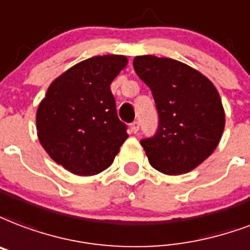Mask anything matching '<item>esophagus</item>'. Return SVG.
Listing matches in <instances>:
<instances>
[{
	"mask_svg": "<svg viewBox=\"0 0 250 250\" xmlns=\"http://www.w3.org/2000/svg\"><path fill=\"white\" fill-rule=\"evenodd\" d=\"M129 131L132 133H136L139 131V122L135 121L131 123V125H129Z\"/></svg>",
	"mask_w": 250,
	"mask_h": 250,
	"instance_id": "obj_1",
	"label": "esophagus"
}]
</instances>
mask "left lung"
<instances>
[{"instance_id":"obj_1","label":"left lung","mask_w":250,"mask_h":250,"mask_svg":"<svg viewBox=\"0 0 250 250\" xmlns=\"http://www.w3.org/2000/svg\"><path fill=\"white\" fill-rule=\"evenodd\" d=\"M133 68L159 112L156 133L140 142L149 164L167 176L188 173L222 139L226 115L216 87L197 69L167 57L136 56Z\"/></svg>"}]
</instances>
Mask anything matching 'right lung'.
I'll use <instances>...</instances> for the list:
<instances>
[{"instance_id": "add662e5", "label": "right lung", "mask_w": 250, "mask_h": 250, "mask_svg": "<svg viewBox=\"0 0 250 250\" xmlns=\"http://www.w3.org/2000/svg\"><path fill=\"white\" fill-rule=\"evenodd\" d=\"M122 55L94 56L59 76L36 111L42 146L77 176H94L112 164L128 138L110 85L127 65Z\"/></svg>"}]
</instances>
